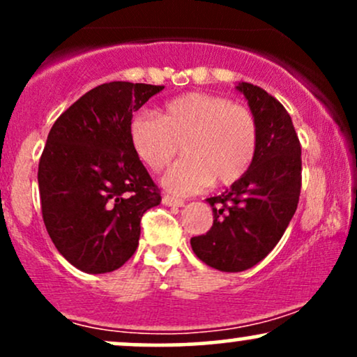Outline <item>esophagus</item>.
<instances>
[{
  "mask_svg": "<svg viewBox=\"0 0 357 357\" xmlns=\"http://www.w3.org/2000/svg\"><path fill=\"white\" fill-rule=\"evenodd\" d=\"M162 203H165L166 206H178V208L184 206V199L174 198V196H169V195L162 196Z\"/></svg>",
  "mask_w": 357,
  "mask_h": 357,
  "instance_id": "obj_1",
  "label": "esophagus"
}]
</instances>
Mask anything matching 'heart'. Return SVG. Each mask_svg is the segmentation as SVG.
<instances>
[{
	"label": "heart",
	"mask_w": 357,
	"mask_h": 357,
	"mask_svg": "<svg viewBox=\"0 0 357 357\" xmlns=\"http://www.w3.org/2000/svg\"><path fill=\"white\" fill-rule=\"evenodd\" d=\"M129 141L137 158L151 169H162L178 154L161 183L176 195H190L213 179L227 186L248 171L257 154L258 126L247 107L227 97L190 92L165 102L158 116L137 112L130 117Z\"/></svg>",
	"instance_id": "b5f03b06"
}]
</instances>
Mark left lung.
I'll return each instance as SVG.
<instances>
[{
	"label": "left lung",
	"instance_id": "left-lung-1",
	"mask_svg": "<svg viewBox=\"0 0 357 357\" xmlns=\"http://www.w3.org/2000/svg\"><path fill=\"white\" fill-rule=\"evenodd\" d=\"M236 90L258 126L255 159L238 181L206 199L213 227L191 238L196 257L221 272H243L272 252L297 210L302 184L301 142L289 112L257 85L240 82Z\"/></svg>",
	"mask_w": 357,
	"mask_h": 357
}]
</instances>
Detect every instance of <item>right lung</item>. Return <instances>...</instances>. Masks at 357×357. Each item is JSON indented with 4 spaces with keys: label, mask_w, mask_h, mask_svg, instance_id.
<instances>
[{
    "label": "right lung",
    "mask_w": 357,
    "mask_h": 357,
    "mask_svg": "<svg viewBox=\"0 0 357 357\" xmlns=\"http://www.w3.org/2000/svg\"><path fill=\"white\" fill-rule=\"evenodd\" d=\"M162 85L110 82L56 119L38 165L48 235L85 273L114 272L136 252L141 218L161 203L129 141V121Z\"/></svg>",
    "instance_id": "add662e5"
}]
</instances>
